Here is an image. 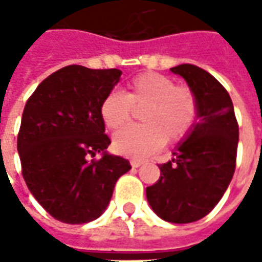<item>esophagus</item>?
<instances>
[{"label": "esophagus", "instance_id": "34e87169", "mask_svg": "<svg viewBox=\"0 0 262 262\" xmlns=\"http://www.w3.org/2000/svg\"><path fill=\"white\" fill-rule=\"evenodd\" d=\"M141 165H144V160H141V159H133L131 160V166L133 167H140Z\"/></svg>", "mask_w": 262, "mask_h": 262}]
</instances>
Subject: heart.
<instances>
[{"label":"heart","instance_id":"obj_1","mask_svg":"<svg viewBox=\"0 0 262 262\" xmlns=\"http://www.w3.org/2000/svg\"><path fill=\"white\" fill-rule=\"evenodd\" d=\"M133 107H144L143 125L126 126L114 137L119 155L143 159L166 143L184 141L198 121V100L188 86H175L169 76L143 73L133 78L125 95L111 92L100 105V116L107 128L118 129L131 121Z\"/></svg>","mask_w":262,"mask_h":262}]
</instances>
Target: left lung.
<instances>
[{
    "mask_svg": "<svg viewBox=\"0 0 262 262\" xmlns=\"http://www.w3.org/2000/svg\"><path fill=\"white\" fill-rule=\"evenodd\" d=\"M170 71L195 93L198 121L175 157L159 165L160 178L146 195L160 219L184 225L207 216L226 192L236 167L239 126L230 96L210 73L192 64Z\"/></svg>",
    "mask_w": 262,
    "mask_h": 262,
    "instance_id": "obj_1",
    "label": "left lung"
}]
</instances>
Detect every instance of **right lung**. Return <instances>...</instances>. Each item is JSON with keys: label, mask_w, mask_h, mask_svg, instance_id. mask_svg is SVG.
<instances>
[{"label": "right lung", "mask_w": 262, "mask_h": 262, "mask_svg": "<svg viewBox=\"0 0 262 262\" xmlns=\"http://www.w3.org/2000/svg\"><path fill=\"white\" fill-rule=\"evenodd\" d=\"M121 70L68 66L46 77L26 102L17 150L26 185L51 216L68 225L96 220L131 165L106 153L100 105ZM102 152L99 161H90Z\"/></svg>", "instance_id": "add662e5"}]
</instances>
